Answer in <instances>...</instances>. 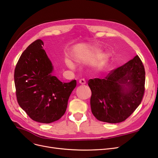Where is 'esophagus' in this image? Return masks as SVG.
Segmentation results:
<instances>
[{"label":"esophagus","mask_w":158,"mask_h":158,"mask_svg":"<svg viewBox=\"0 0 158 158\" xmlns=\"http://www.w3.org/2000/svg\"><path fill=\"white\" fill-rule=\"evenodd\" d=\"M79 83L81 84V85H85L86 84V81L85 79H81L79 81Z\"/></svg>","instance_id":"obj_1"}]
</instances>
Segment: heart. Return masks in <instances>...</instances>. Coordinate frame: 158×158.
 Listing matches in <instances>:
<instances>
[{
    "mask_svg": "<svg viewBox=\"0 0 158 158\" xmlns=\"http://www.w3.org/2000/svg\"><path fill=\"white\" fill-rule=\"evenodd\" d=\"M65 64L69 68L72 69H73L75 68V65H74L73 63L72 62V60H70L68 58L65 60Z\"/></svg>",
    "mask_w": 158,
    "mask_h": 158,
    "instance_id": "obj_1",
    "label": "heart"
}]
</instances>
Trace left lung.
Wrapping results in <instances>:
<instances>
[{"mask_svg":"<svg viewBox=\"0 0 158 158\" xmlns=\"http://www.w3.org/2000/svg\"><path fill=\"white\" fill-rule=\"evenodd\" d=\"M90 108L95 118L120 123L134 112L144 93L145 70L139 56L111 70L104 79H90Z\"/></svg>","mask_w":158,"mask_h":158,"instance_id":"obj_1","label":"left lung"}]
</instances>
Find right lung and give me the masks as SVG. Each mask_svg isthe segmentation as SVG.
<instances>
[{
  "label": "right lung",
  "mask_w": 158,
  "mask_h": 158,
  "mask_svg": "<svg viewBox=\"0 0 158 158\" xmlns=\"http://www.w3.org/2000/svg\"><path fill=\"white\" fill-rule=\"evenodd\" d=\"M37 39L22 54L14 71V83L19 106L33 121L50 123L65 112L77 82L62 83L52 75L53 65Z\"/></svg>",
  "instance_id": "1"
}]
</instances>
